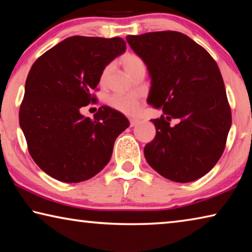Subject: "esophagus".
<instances>
[{"mask_svg":"<svg viewBox=\"0 0 252 252\" xmlns=\"http://www.w3.org/2000/svg\"><path fill=\"white\" fill-rule=\"evenodd\" d=\"M139 122H140V120H138V119H131V120H130V126H134L138 125Z\"/></svg>","mask_w":252,"mask_h":252,"instance_id":"esophagus-1","label":"esophagus"}]
</instances>
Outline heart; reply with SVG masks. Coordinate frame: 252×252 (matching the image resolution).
I'll use <instances>...</instances> for the list:
<instances>
[{"label": "heart", "mask_w": 252, "mask_h": 252, "mask_svg": "<svg viewBox=\"0 0 252 252\" xmlns=\"http://www.w3.org/2000/svg\"><path fill=\"white\" fill-rule=\"evenodd\" d=\"M123 66L126 73L131 75L133 74L136 70L141 69V67H146L143 60L136 54H127L123 60ZM113 70L112 64H108L104 66L102 70L100 75V82L101 84H105L108 82L110 78L111 72ZM109 104L111 108L117 110L118 112L126 114V116H135L141 108V103L140 100L136 96L133 95H122V94H116L112 95L109 99Z\"/></svg>", "instance_id": "heart-1"}]
</instances>
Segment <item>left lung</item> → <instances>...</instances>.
<instances>
[{
    "instance_id": "left-lung-1",
    "label": "left lung",
    "mask_w": 252,
    "mask_h": 252,
    "mask_svg": "<svg viewBox=\"0 0 252 252\" xmlns=\"http://www.w3.org/2000/svg\"><path fill=\"white\" fill-rule=\"evenodd\" d=\"M151 78L148 103L162 109L156 136L144 147L152 169L174 182L203 177L222 156L231 110L220 70L201 45L176 31L127 35ZM176 118L177 125L169 126Z\"/></svg>"
}]
</instances>
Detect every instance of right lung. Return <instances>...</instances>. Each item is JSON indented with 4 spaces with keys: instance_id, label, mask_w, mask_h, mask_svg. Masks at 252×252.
<instances>
[{
    "instance_id": "obj_1",
    "label": "right lung",
    "mask_w": 252,
    "mask_h": 252,
    "mask_svg": "<svg viewBox=\"0 0 252 252\" xmlns=\"http://www.w3.org/2000/svg\"><path fill=\"white\" fill-rule=\"evenodd\" d=\"M126 49L121 37L71 36L34 62L25 82L20 126L32 159L50 177L78 183L109 163L114 141L129 120L108 105L93 120L80 109L95 102L92 91L102 70Z\"/></svg>"
}]
</instances>
